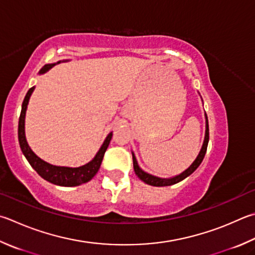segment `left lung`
<instances>
[{
	"instance_id": "obj_1",
	"label": "left lung",
	"mask_w": 255,
	"mask_h": 255,
	"mask_svg": "<svg viewBox=\"0 0 255 255\" xmlns=\"http://www.w3.org/2000/svg\"><path fill=\"white\" fill-rule=\"evenodd\" d=\"M205 118H206V130H205V138H204V142H203L202 149L200 151V154L196 157V159L193 161V164L189 166V167L184 170L182 174H179L175 177L172 178H160V177H156V176H152L150 174H148L138 166V163L136 160L135 154L132 152V161H133V170H135L136 175L139 177L143 183H146L148 185H151V186H170V185H174L176 183L180 182L187 177V176L191 175L196 170L198 166L201 165V163L204 159V156L206 154V149H207V145H208V139H210V131H208V122H207V116L205 114Z\"/></svg>"
}]
</instances>
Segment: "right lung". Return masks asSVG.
<instances>
[{
    "mask_svg": "<svg viewBox=\"0 0 255 255\" xmlns=\"http://www.w3.org/2000/svg\"><path fill=\"white\" fill-rule=\"evenodd\" d=\"M54 64L55 63L45 64V66L41 69L39 73L40 75H42V73L47 72L54 66ZM33 90H34V87H32V88H30L29 91L26 92L25 98L22 103L20 118H18L17 135H18V142H20V147H21L23 155L25 156V158L27 159V161H29L32 167H33L35 172L38 173L41 177L44 178L45 180H48V182H50V183L59 185V186L69 187V186H78V185H81V184L89 182V180L92 179V177H94V176L98 173L105 152H106V150H107L110 140H112L113 132H110L109 135L106 137L103 146L100 147V149L98 152H97L95 158L86 165L80 166V167L72 168V167H61V166H54V165H51V164L47 163V161H44L41 158H39V157L36 156L33 151H32V149L30 148V146L27 145L26 139H25V131H24L25 112H26L27 104H29L30 96L32 92H33Z\"/></svg>",
    "mask_w": 255,
    "mask_h": 255,
    "instance_id": "right-lung-1",
    "label": "right lung"
}]
</instances>
